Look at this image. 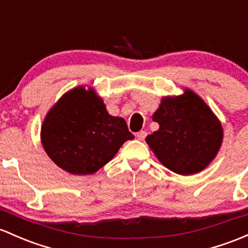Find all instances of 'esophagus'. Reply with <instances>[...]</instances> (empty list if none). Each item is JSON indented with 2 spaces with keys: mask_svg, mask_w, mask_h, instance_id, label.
I'll return each mask as SVG.
<instances>
[{
  "mask_svg": "<svg viewBox=\"0 0 248 248\" xmlns=\"http://www.w3.org/2000/svg\"><path fill=\"white\" fill-rule=\"evenodd\" d=\"M136 137H137V140H144V138L146 137V132H145V131H140V132H137V135H136Z\"/></svg>",
  "mask_w": 248,
  "mask_h": 248,
  "instance_id": "1",
  "label": "esophagus"
}]
</instances>
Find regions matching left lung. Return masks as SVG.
I'll return each instance as SVG.
<instances>
[{
	"label": "left lung",
	"instance_id": "8db88e82",
	"mask_svg": "<svg viewBox=\"0 0 248 248\" xmlns=\"http://www.w3.org/2000/svg\"><path fill=\"white\" fill-rule=\"evenodd\" d=\"M153 121L159 129L146 136V143L158 161L176 174L193 175L203 170L222 144L220 121L191 90L162 98Z\"/></svg>",
	"mask_w": 248,
	"mask_h": 248
}]
</instances>
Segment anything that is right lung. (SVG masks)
<instances>
[{
  "label": "right lung",
  "instance_id": "add662e5",
  "mask_svg": "<svg viewBox=\"0 0 248 248\" xmlns=\"http://www.w3.org/2000/svg\"><path fill=\"white\" fill-rule=\"evenodd\" d=\"M134 135L122 117L108 114L92 87L78 86L47 113L41 143L49 158L73 175H91L113 158Z\"/></svg>",
  "mask_w": 248,
  "mask_h": 248
}]
</instances>
